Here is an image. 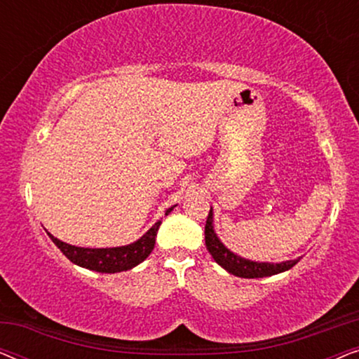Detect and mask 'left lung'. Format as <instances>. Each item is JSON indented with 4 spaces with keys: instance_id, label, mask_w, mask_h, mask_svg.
Returning a JSON list of instances; mask_svg holds the SVG:
<instances>
[{
    "instance_id": "left-lung-1",
    "label": "left lung",
    "mask_w": 359,
    "mask_h": 359,
    "mask_svg": "<svg viewBox=\"0 0 359 359\" xmlns=\"http://www.w3.org/2000/svg\"><path fill=\"white\" fill-rule=\"evenodd\" d=\"M205 247H208L209 253L212 255L214 262L220 264L225 271L238 278H266L273 276V274L284 273L287 269H291L294 264L301 262V258L296 259H287V262L283 263H268V262H252V259L242 258L240 255H235L233 252L225 247V245L220 242L214 230V212L212 208L209 210L208 220H205Z\"/></svg>"
}]
</instances>
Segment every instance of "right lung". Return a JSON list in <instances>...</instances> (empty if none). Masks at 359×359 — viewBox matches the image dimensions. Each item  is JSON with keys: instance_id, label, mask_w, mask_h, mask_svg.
Returning a JSON list of instances; mask_svg holds the SVG:
<instances>
[{"instance_id": "add662e5", "label": "right lung", "mask_w": 359, "mask_h": 359, "mask_svg": "<svg viewBox=\"0 0 359 359\" xmlns=\"http://www.w3.org/2000/svg\"><path fill=\"white\" fill-rule=\"evenodd\" d=\"M175 208V205H173ZM173 208L166 209L165 215H168ZM161 220L155 222L145 232L139 240L134 243L124 245V247H112V248H85V247H75V245L65 243L52 233L47 235L52 238V242L60 248V252L70 259L72 263L78 264V266L91 269V271L97 273H121L132 269L137 264H140L144 259L151 253L155 247L156 232H158Z\"/></svg>"}]
</instances>
